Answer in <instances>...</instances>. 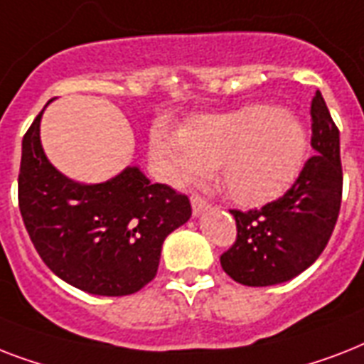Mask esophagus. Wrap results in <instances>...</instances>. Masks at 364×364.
<instances>
[{"instance_id":"1","label":"esophagus","mask_w":364,"mask_h":364,"mask_svg":"<svg viewBox=\"0 0 364 364\" xmlns=\"http://www.w3.org/2000/svg\"><path fill=\"white\" fill-rule=\"evenodd\" d=\"M191 205H193L194 215H200L202 211H205L210 208V202L205 198H202L200 194H193V196H191Z\"/></svg>"}]
</instances>
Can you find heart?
<instances>
[{
	"instance_id": "b5f03b06",
	"label": "heart",
	"mask_w": 364,
	"mask_h": 364,
	"mask_svg": "<svg viewBox=\"0 0 364 364\" xmlns=\"http://www.w3.org/2000/svg\"><path fill=\"white\" fill-rule=\"evenodd\" d=\"M306 149L302 121L272 104L202 117L181 132L159 122L151 132V156L166 181L188 185L217 168L223 188L242 205L277 198L299 176Z\"/></svg>"
}]
</instances>
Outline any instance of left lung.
<instances>
[{
	"label": "left lung",
	"instance_id": "obj_1",
	"mask_svg": "<svg viewBox=\"0 0 364 364\" xmlns=\"http://www.w3.org/2000/svg\"><path fill=\"white\" fill-rule=\"evenodd\" d=\"M314 154L287 193L260 210H230L236 242L221 255L223 270L247 287L293 279L327 247L342 202L340 132L321 92L311 100Z\"/></svg>",
	"mask_w": 364,
	"mask_h": 364
}]
</instances>
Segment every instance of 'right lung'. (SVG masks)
<instances>
[{"label":"right lung","mask_w":364,"mask_h":364,"mask_svg":"<svg viewBox=\"0 0 364 364\" xmlns=\"http://www.w3.org/2000/svg\"><path fill=\"white\" fill-rule=\"evenodd\" d=\"M41 115L22 139L18 208L43 262L73 287L102 296L137 293L159 270L166 236L188 221L191 202L137 166L82 185L43 153Z\"/></svg>","instance_id":"add662e5"}]
</instances>
